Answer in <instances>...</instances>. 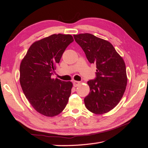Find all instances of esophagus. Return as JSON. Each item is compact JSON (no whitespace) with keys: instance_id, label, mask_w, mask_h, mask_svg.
Returning <instances> with one entry per match:
<instances>
[{"instance_id":"esophagus-1","label":"esophagus","mask_w":148,"mask_h":148,"mask_svg":"<svg viewBox=\"0 0 148 148\" xmlns=\"http://www.w3.org/2000/svg\"><path fill=\"white\" fill-rule=\"evenodd\" d=\"M81 84V82H79V81H74L73 82V85L74 87H77L79 85V84Z\"/></svg>"}]
</instances>
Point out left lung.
<instances>
[{"mask_svg": "<svg viewBox=\"0 0 148 148\" xmlns=\"http://www.w3.org/2000/svg\"><path fill=\"white\" fill-rule=\"evenodd\" d=\"M74 37L88 60L97 65L96 78L87 82L90 92L84 99V104L94 114H104L118 105L126 90L125 62L108 40L88 33Z\"/></svg>", "mask_w": 148, "mask_h": 148, "instance_id": "obj_1", "label": "left lung"}]
</instances>
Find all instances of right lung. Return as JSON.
Listing matches in <instances>:
<instances>
[{"label": "right lung", "mask_w": 148, "mask_h": 148, "mask_svg": "<svg viewBox=\"0 0 148 148\" xmlns=\"http://www.w3.org/2000/svg\"><path fill=\"white\" fill-rule=\"evenodd\" d=\"M69 34H53L34 42L22 59L20 83L29 103L48 117L58 115L67 106L72 83L51 77L66 48L73 42Z\"/></svg>", "instance_id": "right-lung-1"}]
</instances>
